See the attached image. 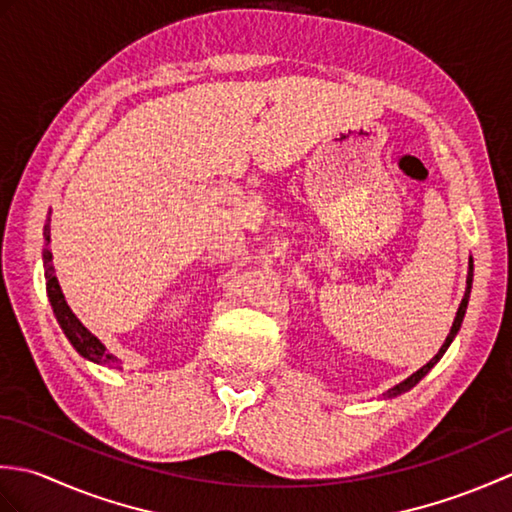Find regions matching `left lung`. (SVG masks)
<instances>
[{
  "label": "left lung",
  "instance_id": "obj_1",
  "mask_svg": "<svg viewBox=\"0 0 512 512\" xmlns=\"http://www.w3.org/2000/svg\"><path fill=\"white\" fill-rule=\"evenodd\" d=\"M471 284H473V259L469 262V277H466V292H464V299H462V303H460L458 314H455V321H453V325H451V332H449V336H447V341L442 343L440 352H438L436 356H433L427 365L420 367L416 374H411L407 380H402V383H398L396 387H391V389L387 391V394H385L387 398H394V396H398V394H405V391H409L413 385L418 383V380H422V376H427L429 369L440 361V358L444 356V352H447V347H449V345H451V341L455 339V334H458L460 325H462V321H464V312H466V306H469V297H471Z\"/></svg>",
  "mask_w": 512,
  "mask_h": 512
}]
</instances>
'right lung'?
Listing matches in <instances>:
<instances>
[{
    "instance_id": "add662e5",
    "label": "right lung",
    "mask_w": 512,
    "mask_h": 512,
    "mask_svg": "<svg viewBox=\"0 0 512 512\" xmlns=\"http://www.w3.org/2000/svg\"><path fill=\"white\" fill-rule=\"evenodd\" d=\"M43 237H46V246L50 244V217L46 226H43ZM43 268H46V290H48V299L54 317H57L63 334L68 336V341L72 347L79 352L83 358H88L92 363L107 365V367H118V358L105 350V345L96 339V336L85 328V325L74 317V312L70 310L68 303H65V297L61 292V286L57 281V275H54V266H52V253L50 248H43Z\"/></svg>"
}]
</instances>
